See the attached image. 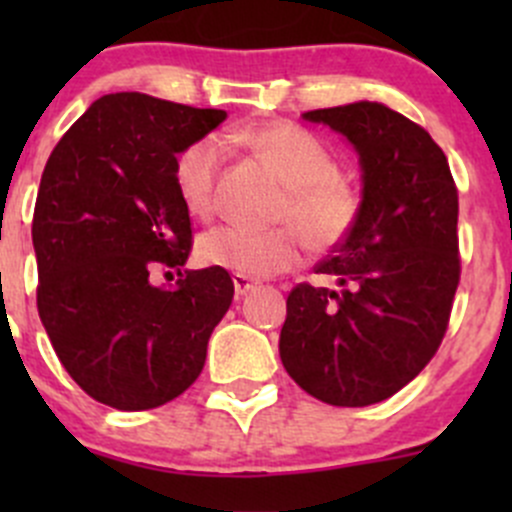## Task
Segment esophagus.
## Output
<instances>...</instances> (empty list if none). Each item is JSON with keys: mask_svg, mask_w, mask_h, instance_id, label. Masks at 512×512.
Returning a JSON list of instances; mask_svg holds the SVG:
<instances>
[{"mask_svg": "<svg viewBox=\"0 0 512 512\" xmlns=\"http://www.w3.org/2000/svg\"><path fill=\"white\" fill-rule=\"evenodd\" d=\"M232 282H235L237 297H245L247 292H252V289L257 287V280H252V277H247V275H232Z\"/></svg>", "mask_w": 512, "mask_h": 512, "instance_id": "1", "label": "esophagus"}]
</instances>
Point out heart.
<instances>
[{"mask_svg": "<svg viewBox=\"0 0 512 512\" xmlns=\"http://www.w3.org/2000/svg\"><path fill=\"white\" fill-rule=\"evenodd\" d=\"M230 138L270 165L285 183V195L277 203V220L297 226L302 240L317 252H327L347 240L359 220L361 195L339 175L337 156L317 133L297 123L270 121L232 133ZM223 160L225 146L218 136L195 138L175 158V190L193 218H208L213 213ZM293 228L282 225L252 230L220 225L198 237L195 252L208 267L267 277L289 270L299 260V236Z\"/></svg>", "mask_w": 512, "mask_h": 512, "instance_id": "obj_1", "label": "heart"}]
</instances>
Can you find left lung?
Wrapping results in <instances>:
<instances>
[{
	"instance_id": "1",
	"label": "left lung",
	"mask_w": 512,
	"mask_h": 512,
	"mask_svg": "<svg viewBox=\"0 0 512 512\" xmlns=\"http://www.w3.org/2000/svg\"><path fill=\"white\" fill-rule=\"evenodd\" d=\"M302 118L352 143L364 188L354 230L314 267L334 285L289 292L282 364L324 404H379L421 374L448 329L461 280L458 190L428 131L384 103Z\"/></svg>"
}]
</instances>
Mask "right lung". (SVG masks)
Returning a JSON list of instances; mask_svg holds the SVG:
<instances>
[{"instance_id":"1","label":"right lung","mask_w":512,"mask_h":512,"mask_svg":"<svg viewBox=\"0 0 512 512\" xmlns=\"http://www.w3.org/2000/svg\"><path fill=\"white\" fill-rule=\"evenodd\" d=\"M225 116L136 91L101 96L41 173L32 223L41 324L71 379L118 411L183 394L230 309L227 270H183L193 230L173 180L178 153ZM156 269L178 271L176 287L153 286Z\"/></svg>"}]
</instances>
